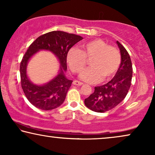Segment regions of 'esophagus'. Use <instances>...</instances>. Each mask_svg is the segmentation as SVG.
I'll list each match as a JSON object with an SVG mask.
<instances>
[{"label":"esophagus","mask_w":155,"mask_h":155,"mask_svg":"<svg viewBox=\"0 0 155 155\" xmlns=\"http://www.w3.org/2000/svg\"><path fill=\"white\" fill-rule=\"evenodd\" d=\"M73 84L74 85H76V86H81L82 84H83V83L82 82H80L79 81H73Z\"/></svg>","instance_id":"34e87169"}]
</instances>
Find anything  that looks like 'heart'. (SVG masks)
Wrapping results in <instances>:
<instances>
[{
	"instance_id": "obj_1",
	"label": "heart",
	"mask_w": 155,
	"mask_h": 155,
	"mask_svg": "<svg viewBox=\"0 0 155 155\" xmlns=\"http://www.w3.org/2000/svg\"><path fill=\"white\" fill-rule=\"evenodd\" d=\"M81 50L73 47L67 53V61L74 73L84 69L86 59L91 58L89 66L80 74V79L94 84L108 80L114 75L120 64V54L115 47L108 46L105 41L96 39L82 43Z\"/></svg>"
}]
</instances>
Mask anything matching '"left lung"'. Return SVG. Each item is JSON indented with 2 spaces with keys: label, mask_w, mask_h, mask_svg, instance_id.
<instances>
[{
  "label": "left lung",
  "mask_w": 155,
  "mask_h": 155,
  "mask_svg": "<svg viewBox=\"0 0 155 155\" xmlns=\"http://www.w3.org/2000/svg\"><path fill=\"white\" fill-rule=\"evenodd\" d=\"M120 51L121 62L114 77L104 85L95 87L94 92L85 99L84 104L90 110L104 113L117 106L125 98L131 85L133 66L125 47L116 42Z\"/></svg>",
  "instance_id": "8db88e82"
}]
</instances>
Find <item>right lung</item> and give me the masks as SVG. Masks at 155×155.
Returning a JSON list of instances; mask_svg holds the SVG:
<instances>
[{"instance_id": "right-lung-1", "label": "right lung", "mask_w": 155, "mask_h": 155, "mask_svg": "<svg viewBox=\"0 0 155 155\" xmlns=\"http://www.w3.org/2000/svg\"><path fill=\"white\" fill-rule=\"evenodd\" d=\"M82 39V37L74 34L52 31L40 36L29 47L20 63V79L26 98L36 108L44 110H52L58 108L64 101L72 83L71 80L65 76L67 53ZM41 50L49 51L54 54L61 66L57 76L47 83L39 85L32 83L28 79L26 67L30 59Z\"/></svg>"}]
</instances>
